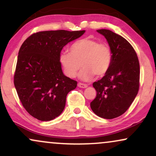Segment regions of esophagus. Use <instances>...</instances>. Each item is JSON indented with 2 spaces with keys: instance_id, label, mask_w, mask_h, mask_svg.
<instances>
[{
  "instance_id": "esophagus-1",
  "label": "esophagus",
  "mask_w": 156,
  "mask_h": 156,
  "mask_svg": "<svg viewBox=\"0 0 156 156\" xmlns=\"http://www.w3.org/2000/svg\"><path fill=\"white\" fill-rule=\"evenodd\" d=\"M78 87L80 88H87V85L86 84H83V83L79 82L78 83Z\"/></svg>"
}]
</instances>
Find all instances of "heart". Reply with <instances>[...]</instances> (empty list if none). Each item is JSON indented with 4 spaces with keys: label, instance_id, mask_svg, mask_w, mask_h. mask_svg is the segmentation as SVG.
I'll return each mask as SVG.
<instances>
[{
    "label": "heart",
    "instance_id": "heart-1",
    "mask_svg": "<svg viewBox=\"0 0 156 156\" xmlns=\"http://www.w3.org/2000/svg\"><path fill=\"white\" fill-rule=\"evenodd\" d=\"M112 53L106 43H99L94 38L87 37L74 42L69 47V53L62 52L58 62L64 74L69 77H75L81 66L83 69L79 76L89 80L94 75L103 76L110 69Z\"/></svg>",
    "mask_w": 156,
    "mask_h": 156
}]
</instances>
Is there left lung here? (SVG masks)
<instances>
[{"label":"left lung","mask_w":156,"mask_h":156,"mask_svg":"<svg viewBox=\"0 0 156 156\" xmlns=\"http://www.w3.org/2000/svg\"><path fill=\"white\" fill-rule=\"evenodd\" d=\"M97 31L108 41L112 61L107 74L93 83L97 95L90 107L100 118L113 119L126 112L137 96L140 64L135 49L122 36L108 29Z\"/></svg>","instance_id":"obj_1"}]
</instances>
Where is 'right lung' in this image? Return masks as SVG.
Masks as SVG:
<instances>
[{
    "mask_svg": "<svg viewBox=\"0 0 156 156\" xmlns=\"http://www.w3.org/2000/svg\"><path fill=\"white\" fill-rule=\"evenodd\" d=\"M85 31L65 30L33 34L20 48L14 85L23 108L41 121L58 117L65 108L66 95L77 82L63 74L58 56L69 42Z\"/></svg>",
    "mask_w": 156,
    "mask_h": 156,
    "instance_id": "obj_1",
    "label": "right lung"
}]
</instances>
